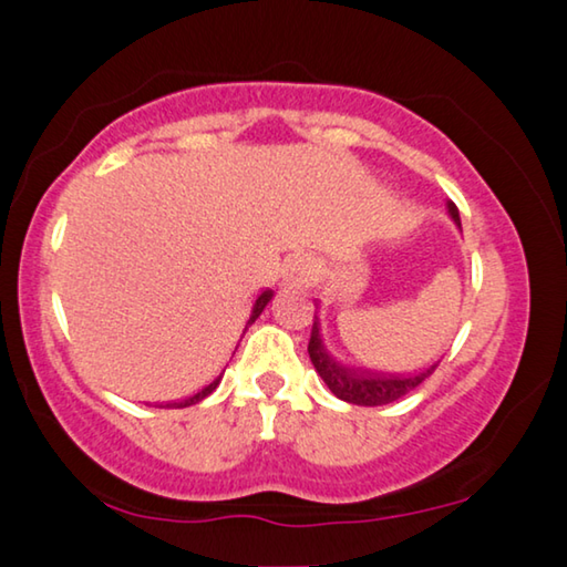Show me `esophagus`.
Instances as JSON below:
<instances>
[{
    "mask_svg": "<svg viewBox=\"0 0 567 567\" xmlns=\"http://www.w3.org/2000/svg\"><path fill=\"white\" fill-rule=\"evenodd\" d=\"M318 259H312L308 255H300L287 262L285 272H282V285L285 287H292V290H302V287H308L312 280H316L318 275Z\"/></svg>",
    "mask_w": 567,
    "mask_h": 567,
    "instance_id": "obj_1",
    "label": "esophagus"
}]
</instances>
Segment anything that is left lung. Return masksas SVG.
<instances>
[{
    "instance_id": "8db88e82",
    "label": "left lung",
    "mask_w": 567,
    "mask_h": 567,
    "mask_svg": "<svg viewBox=\"0 0 567 567\" xmlns=\"http://www.w3.org/2000/svg\"><path fill=\"white\" fill-rule=\"evenodd\" d=\"M446 209H449V217H452L456 227L462 229V219H460V209H456V204L449 202ZM308 353H310L312 365H316V371L320 373V379L328 383V389L336 393L340 401L355 403V406H383V403L399 401L401 396H406V393L416 389L419 383H424L439 365L436 361L434 365H429L426 371L403 375V373L365 371V368H350V365L338 363L336 358L328 355L326 346H322L318 316H316V322H312Z\"/></svg>"
}]
</instances>
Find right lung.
<instances>
[{
  "instance_id": "right-lung-1",
  "label": "right lung",
  "mask_w": 567,
  "mask_h": 567,
  "mask_svg": "<svg viewBox=\"0 0 567 567\" xmlns=\"http://www.w3.org/2000/svg\"><path fill=\"white\" fill-rule=\"evenodd\" d=\"M269 300H272V290H265L262 295H259V298L255 300V308H251V316H249V320H247V326H251V322H255L259 316H262V310L267 308ZM245 330H247V328H245ZM219 381H221V375H217V379H214L209 385H204V389H202L199 393H194V396H188V399H184V401H174V403H158V409H184V406H194V403H199V401H204L206 396H209V393L219 385Z\"/></svg>"
}]
</instances>
